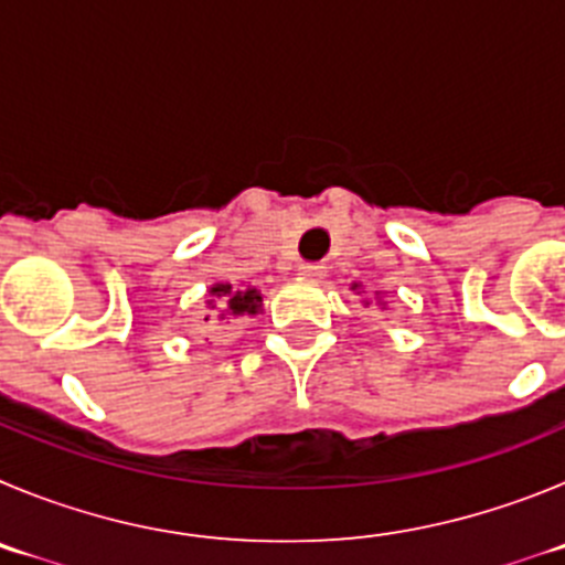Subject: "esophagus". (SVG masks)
<instances>
[{
    "mask_svg": "<svg viewBox=\"0 0 565 565\" xmlns=\"http://www.w3.org/2000/svg\"><path fill=\"white\" fill-rule=\"evenodd\" d=\"M295 276L303 278V281H318V278H323V264H298V270H295Z\"/></svg>",
    "mask_w": 565,
    "mask_h": 565,
    "instance_id": "esophagus-1",
    "label": "esophagus"
}]
</instances>
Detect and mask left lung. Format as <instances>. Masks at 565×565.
Returning a JSON list of instances; mask_svg holds the SVG:
<instances>
[{"mask_svg": "<svg viewBox=\"0 0 565 565\" xmlns=\"http://www.w3.org/2000/svg\"><path fill=\"white\" fill-rule=\"evenodd\" d=\"M352 289H354V292H358V295H360V292H363V284H360V281H354V284H352ZM374 298H377V307H380V309H385V301H383V292H374ZM369 303H371V301H369V298H363V307H369Z\"/></svg>", "mask_w": 565, "mask_h": 565, "instance_id": "1", "label": "left lung"}]
</instances>
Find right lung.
<instances>
[{"mask_svg": "<svg viewBox=\"0 0 565 565\" xmlns=\"http://www.w3.org/2000/svg\"><path fill=\"white\" fill-rule=\"evenodd\" d=\"M264 298L262 292H258L256 287H233V284H213L211 289H207V301L205 307L211 309L213 318L216 320H225V323H231V320L236 318H256L258 312L264 309ZM211 320V315H205V323Z\"/></svg>", "mask_w": 565, "mask_h": 565, "instance_id": "obj_1", "label": "right lung"}]
</instances>
